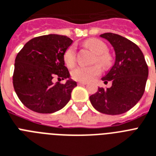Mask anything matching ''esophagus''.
<instances>
[{"label": "esophagus", "mask_w": 156, "mask_h": 156, "mask_svg": "<svg viewBox=\"0 0 156 156\" xmlns=\"http://www.w3.org/2000/svg\"><path fill=\"white\" fill-rule=\"evenodd\" d=\"M85 82H78V85H86Z\"/></svg>", "instance_id": "esophagus-1"}]
</instances>
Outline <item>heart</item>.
<instances>
[{
    "instance_id": "obj_1",
    "label": "heart",
    "mask_w": 156,
    "mask_h": 156,
    "mask_svg": "<svg viewBox=\"0 0 156 156\" xmlns=\"http://www.w3.org/2000/svg\"><path fill=\"white\" fill-rule=\"evenodd\" d=\"M87 45L96 54L95 62H98L103 67L108 66L111 63V57L108 52V47L105 44L98 39H90L87 41ZM64 60L66 65L72 68L75 65L76 61V46L72 44L64 52ZM101 73V68L98 64L92 66H79L73 69L72 72V77L73 80L80 82H88L98 76Z\"/></svg>"
}]
</instances>
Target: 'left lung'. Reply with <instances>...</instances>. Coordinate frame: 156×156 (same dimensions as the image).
Instances as JSON below:
<instances>
[{"mask_svg":"<svg viewBox=\"0 0 156 156\" xmlns=\"http://www.w3.org/2000/svg\"><path fill=\"white\" fill-rule=\"evenodd\" d=\"M100 37L108 40L115 50V64L102 77L112 81L107 89L99 87L90 96L94 108L104 114L119 115L133 108L144 95L148 76V67L140 48L118 34L106 33Z\"/></svg>","mask_w":156,"mask_h":156,"instance_id":"8db88e82","label":"left lung"}]
</instances>
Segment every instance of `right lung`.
<instances>
[{
	"label": "right lung",
	"mask_w": 156,
	"mask_h": 156,
	"mask_svg": "<svg viewBox=\"0 0 156 156\" xmlns=\"http://www.w3.org/2000/svg\"><path fill=\"white\" fill-rule=\"evenodd\" d=\"M73 40L66 36L49 34L28 41L16 55L12 83L24 106L38 113H53L62 109L77 85L64 66V54ZM67 79L65 84L52 79Z\"/></svg>",
	"instance_id": "1"
}]
</instances>
